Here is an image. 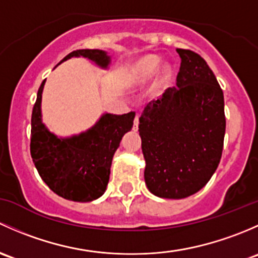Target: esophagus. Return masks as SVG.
<instances>
[{"instance_id":"34e87169","label":"esophagus","mask_w":258,"mask_h":258,"mask_svg":"<svg viewBox=\"0 0 258 258\" xmlns=\"http://www.w3.org/2000/svg\"><path fill=\"white\" fill-rule=\"evenodd\" d=\"M138 125H139V115L135 116L134 119V129H138Z\"/></svg>"}]
</instances>
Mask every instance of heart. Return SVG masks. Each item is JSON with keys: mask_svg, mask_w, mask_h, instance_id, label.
<instances>
[{"mask_svg": "<svg viewBox=\"0 0 258 258\" xmlns=\"http://www.w3.org/2000/svg\"><path fill=\"white\" fill-rule=\"evenodd\" d=\"M161 62L163 60L160 59L156 55H147V57L143 58L139 63L137 64L134 71V82L137 84H144L147 83L148 81H150L156 73H158L159 70L161 67ZM168 78V71H164L163 73V81Z\"/></svg>", "mask_w": 258, "mask_h": 258, "instance_id": "1", "label": "heart"}]
</instances>
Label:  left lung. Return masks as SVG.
<instances>
[{
    "instance_id": "8db88e82",
    "label": "left lung",
    "mask_w": 258,
    "mask_h": 258,
    "mask_svg": "<svg viewBox=\"0 0 258 258\" xmlns=\"http://www.w3.org/2000/svg\"><path fill=\"white\" fill-rule=\"evenodd\" d=\"M176 52V87L149 102L139 118L145 184L163 199L187 198L208 184L226 129L224 93L208 63L192 50Z\"/></svg>"
}]
</instances>
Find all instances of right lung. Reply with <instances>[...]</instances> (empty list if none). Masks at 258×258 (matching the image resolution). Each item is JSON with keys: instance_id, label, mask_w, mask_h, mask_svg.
<instances>
[{"instance_id": "add662e5", "label": "right lung", "mask_w": 258, "mask_h": 258, "mask_svg": "<svg viewBox=\"0 0 258 258\" xmlns=\"http://www.w3.org/2000/svg\"><path fill=\"white\" fill-rule=\"evenodd\" d=\"M72 57H84L103 70L110 55L100 49H77L59 63ZM46 79L37 93L31 119V156L39 176L58 196L78 203L97 200L107 190L111 160L121 138L133 128L135 111L104 113L86 132L68 138L57 137L42 121V92Z\"/></svg>"}]
</instances>
